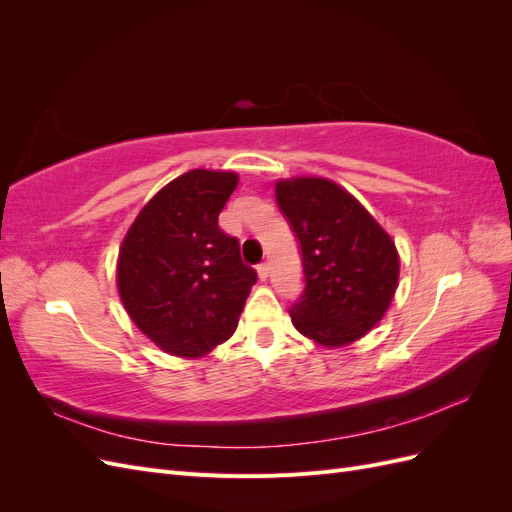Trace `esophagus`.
I'll return each instance as SVG.
<instances>
[{"label":"esophagus","instance_id":"obj_1","mask_svg":"<svg viewBox=\"0 0 512 512\" xmlns=\"http://www.w3.org/2000/svg\"><path fill=\"white\" fill-rule=\"evenodd\" d=\"M256 271H258L260 280H267V277H269V265H267V262H260V265L256 267Z\"/></svg>","mask_w":512,"mask_h":512}]
</instances>
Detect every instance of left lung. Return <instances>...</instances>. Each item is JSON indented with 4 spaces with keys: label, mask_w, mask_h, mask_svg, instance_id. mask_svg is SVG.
I'll return each mask as SVG.
<instances>
[{
    "label": "left lung",
    "mask_w": 512,
    "mask_h": 512,
    "mask_svg": "<svg viewBox=\"0 0 512 512\" xmlns=\"http://www.w3.org/2000/svg\"><path fill=\"white\" fill-rule=\"evenodd\" d=\"M275 198L303 260L305 290L290 307L294 329L327 348L356 342L393 301L399 280L393 239L329 179L277 181Z\"/></svg>",
    "instance_id": "obj_1"
}]
</instances>
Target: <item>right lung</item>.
<instances>
[{
	"label": "right lung",
	"instance_id": "right-lung-1",
	"mask_svg": "<svg viewBox=\"0 0 512 512\" xmlns=\"http://www.w3.org/2000/svg\"><path fill=\"white\" fill-rule=\"evenodd\" d=\"M239 177L190 170L153 196L119 250L123 307L153 344L194 359L235 333L258 275L218 226Z\"/></svg>",
	"mask_w": 512,
	"mask_h": 512
}]
</instances>
